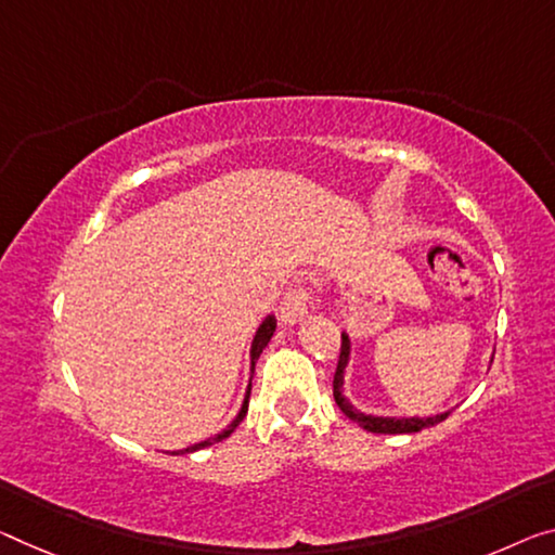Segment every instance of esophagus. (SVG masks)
Here are the masks:
<instances>
[{
  "label": "esophagus",
  "mask_w": 555,
  "mask_h": 555,
  "mask_svg": "<svg viewBox=\"0 0 555 555\" xmlns=\"http://www.w3.org/2000/svg\"><path fill=\"white\" fill-rule=\"evenodd\" d=\"M310 289L302 285H293L283 295V302H280V320H283L285 325H297V322H302L307 318V312H310Z\"/></svg>",
  "instance_id": "34e87169"
}]
</instances>
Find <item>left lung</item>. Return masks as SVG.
<instances>
[{
    "mask_svg": "<svg viewBox=\"0 0 555 555\" xmlns=\"http://www.w3.org/2000/svg\"><path fill=\"white\" fill-rule=\"evenodd\" d=\"M349 354H352V339H349L347 332H343V349H339V364L335 372V382H332V395H335L337 406L343 409L345 416H349L357 426L372 431V434H414L422 429H429V426L444 422L449 412L431 414V416H379L370 414L357 409L349 399L345 397V372L349 364Z\"/></svg>",
    "mask_w": 555,
    "mask_h": 555,
    "instance_id": "obj_1",
    "label": "left lung"
}]
</instances>
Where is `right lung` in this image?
Listing matches in <instances>:
<instances>
[{
	"label": "right lung",
	"instance_id": "add662e5",
	"mask_svg": "<svg viewBox=\"0 0 555 555\" xmlns=\"http://www.w3.org/2000/svg\"><path fill=\"white\" fill-rule=\"evenodd\" d=\"M275 327H278V320H275V314H268V318L260 322V327H258V332H255V337H253V345H250V372H255V362H258V357L262 354V349L268 347L270 337L275 335ZM248 399H250V385H248V389H245V399H243V404H241V412L235 414V420L230 422L223 431L216 434V437H208V439L198 441V444H191V447H185V449L170 451V454H193V451H198V449H206V447H210V444H218V441L228 439L230 434L235 431V426L243 422L245 412H248Z\"/></svg>",
	"mask_w": 555,
	"mask_h": 555
}]
</instances>
